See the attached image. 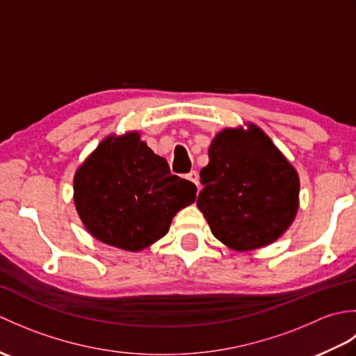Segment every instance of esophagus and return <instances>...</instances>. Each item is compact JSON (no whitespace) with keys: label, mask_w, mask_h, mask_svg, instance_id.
Wrapping results in <instances>:
<instances>
[{"label":"esophagus","mask_w":356,"mask_h":356,"mask_svg":"<svg viewBox=\"0 0 356 356\" xmlns=\"http://www.w3.org/2000/svg\"><path fill=\"white\" fill-rule=\"evenodd\" d=\"M186 179L199 188V174H197V171H190V172H188L186 174Z\"/></svg>","instance_id":"obj_1"}]
</instances>
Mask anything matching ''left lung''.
Returning a JSON list of instances; mask_svg holds the SVG:
<instances>
[{
	"instance_id": "1",
	"label": "left lung",
	"mask_w": 356,
	"mask_h": 356,
	"mask_svg": "<svg viewBox=\"0 0 356 356\" xmlns=\"http://www.w3.org/2000/svg\"><path fill=\"white\" fill-rule=\"evenodd\" d=\"M246 125L214 136L197 199L213 236L237 252L274 243L300 207L297 170L260 127Z\"/></svg>"
}]
</instances>
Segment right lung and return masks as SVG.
<instances>
[{
  "label": "right lung",
  "mask_w": 356,
  "mask_h": 356,
  "mask_svg": "<svg viewBox=\"0 0 356 356\" xmlns=\"http://www.w3.org/2000/svg\"><path fill=\"white\" fill-rule=\"evenodd\" d=\"M195 193V185L172 176L138 131L107 136L73 179L74 208L86 229L102 243L130 252L161 240Z\"/></svg>",
  "instance_id": "right-lung-1"
}]
</instances>
